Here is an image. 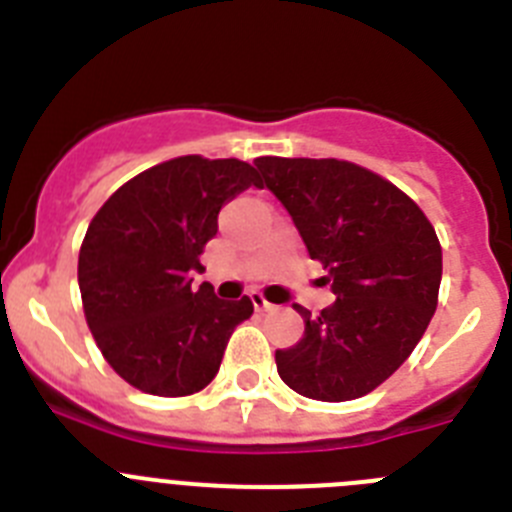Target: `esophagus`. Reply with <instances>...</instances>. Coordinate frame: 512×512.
<instances>
[{"label":"esophagus","mask_w":512,"mask_h":512,"mask_svg":"<svg viewBox=\"0 0 512 512\" xmlns=\"http://www.w3.org/2000/svg\"><path fill=\"white\" fill-rule=\"evenodd\" d=\"M251 302L256 310H271V307H274L264 295H261V292H251Z\"/></svg>","instance_id":"1"}]
</instances>
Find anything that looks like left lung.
Here are the masks:
<instances>
[{
    "label": "left lung",
    "mask_w": 512,
    "mask_h": 512,
    "mask_svg": "<svg viewBox=\"0 0 512 512\" xmlns=\"http://www.w3.org/2000/svg\"><path fill=\"white\" fill-rule=\"evenodd\" d=\"M253 164L336 295L315 318L297 307L305 333L277 351L279 377L312 400H356L400 369L431 323L441 287L436 230L408 194L348 161Z\"/></svg>",
    "instance_id": "8db88e82"
}]
</instances>
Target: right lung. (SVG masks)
Masks as SVG:
<instances>
[{"mask_svg": "<svg viewBox=\"0 0 512 512\" xmlns=\"http://www.w3.org/2000/svg\"><path fill=\"white\" fill-rule=\"evenodd\" d=\"M256 169L238 158L182 156L122 184L89 223L79 289L89 330L107 364L140 392L184 397L215 379L233 328L253 302L220 300L192 284L217 215Z\"/></svg>", "mask_w": 512, "mask_h": 512, "instance_id": "1", "label": "right lung"}]
</instances>
